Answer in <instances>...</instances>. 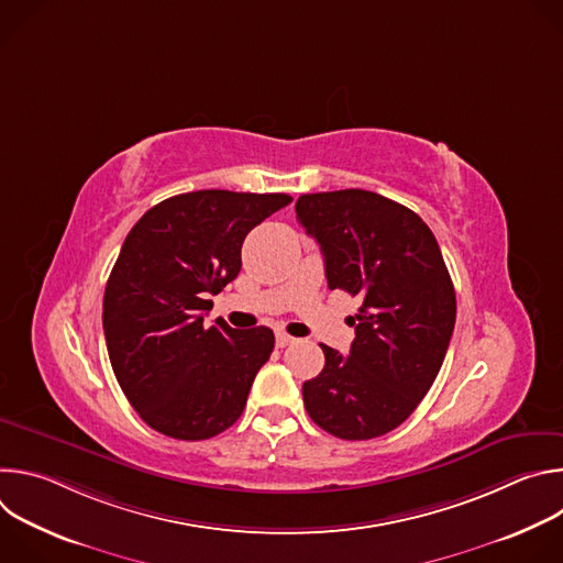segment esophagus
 <instances>
[{
	"mask_svg": "<svg viewBox=\"0 0 563 563\" xmlns=\"http://www.w3.org/2000/svg\"><path fill=\"white\" fill-rule=\"evenodd\" d=\"M289 343H294V336H289L287 332H280V330H278V332H276V345H278V347H287Z\"/></svg>",
	"mask_w": 563,
	"mask_h": 563,
	"instance_id": "esophagus-1",
	"label": "esophagus"
}]
</instances>
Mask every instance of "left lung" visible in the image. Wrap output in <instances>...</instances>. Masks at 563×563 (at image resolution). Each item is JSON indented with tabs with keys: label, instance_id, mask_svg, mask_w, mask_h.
Listing matches in <instances>:
<instances>
[{
	"label": "left lung",
	"instance_id": "8db88e82",
	"mask_svg": "<svg viewBox=\"0 0 563 563\" xmlns=\"http://www.w3.org/2000/svg\"><path fill=\"white\" fill-rule=\"evenodd\" d=\"M296 218L325 256L330 289L361 296L350 356L320 345L325 367L302 383L305 410L339 439L383 437L417 410L454 332L439 243L412 209L363 189L305 194Z\"/></svg>",
	"mask_w": 563,
	"mask_h": 563
}]
</instances>
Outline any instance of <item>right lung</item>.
I'll return each instance as SVG.
<instances>
[{"label":"right lung","mask_w":563,"mask_h":563,"mask_svg":"<svg viewBox=\"0 0 563 563\" xmlns=\"http://www.w3.org/2000/svg\"><path fill=\"white\" fill-rule=\"evenodd\" d=\"M287 194L202 189L151 207L129 231L104 289L102 325L115 378L140 419L180 441L211 439L243 415L269 361V328L205 323L231 283L245 235Z\"/></svg>","instance_id":"right-lung-1"}]
</instances>
